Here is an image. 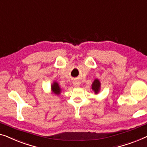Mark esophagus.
Returning <instances> with one entry per match:
<instances>
[{"label":"esophagus","mask_w":147,"mask_h":147,"mask_svg":"<svg viewBox=\"0 0 147 147\" xmlns=\"http://www.w3.org/2000/svg\"><path fill=\"white\" fill-rule=\"evenodd\" d=\"M73 84H74V86H79L80 82H78V81H77V80H74V81H73Z\"/></svg>","instance_id":"1"}]
</instances>
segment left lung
<instances>
[{
  "mask_svg": "<svg viewBox=\"0 0 147 147\" xmlns=\"http://www.w3.org/2000/svg\"><path fill=\"white\" fill-rule=\"evenodd\" d=\"M100 82H99V80L98 79L94 80V81L92 84V88L95 92V93H97V92L99 91V90H100Z\"/></svg>",
  "mask_w": 147,
  "mask_h": 147,
  "instance_id": "left-lung-1",
  "label": "left lung"
}]
</instances>
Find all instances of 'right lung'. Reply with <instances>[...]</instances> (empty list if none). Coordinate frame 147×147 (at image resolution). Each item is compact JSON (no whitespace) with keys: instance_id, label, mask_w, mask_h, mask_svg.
<instances>
[{"instance_id":"obj_1","label":"right lung","mask_w":147,"mask_h":147,"mask_svg":"<svg viewBox=\"0 0 147 147\" xmlns=\"http://www.w3.org/2000/svg\"><path fill=\"white\" fill-rule=\"evenodd\" d=\"M52 90L54 93L56 94H59L61 93V88L59 87L57 82H54V84L52 85Z\"/></svg>"}]
</instances>
